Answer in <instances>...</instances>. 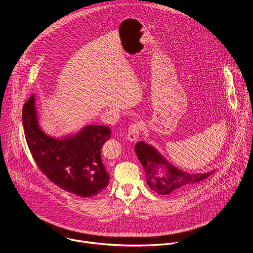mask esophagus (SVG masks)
I'll return each instance as SVG.
<instances>
[{
    "mask_svg": "<svg viewBox=\"0 0 253 253\" xmlns=\"http://www.w3.org/2000/svg\"><path fill=\"white\" fill-rule=\"evenodd\" d=\"M141 129H142V124L139 122L130 125V127L128 128V134H127L128 141H130V142L137 141V139L139 138Z\"/></svg>",
    "mask_w": 253,
    "mask_h": 253,
    "instance_id": "34e87169",
    "label": "esophagus"
}]
</instances>
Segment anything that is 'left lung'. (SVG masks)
<instances>
[{
    "label": "left lung",
    "mask_w": 253,
    "mask_h": 253,
    "mask_svg": "<svg viewBox=\"0 0 253 253\" xmlns=\"http://www.w3.org/2000/svg\"><path fill=\"white\" fill-rule=\"evenodd\" d=\"M135 153L141 162L150 189L161 195L182 190L202 181L215 170L205 173H188L169 162L154 146L140 141L135 145Z\"/></svg>",
    "instance_id": "left-lung-1"
}]
</instances>
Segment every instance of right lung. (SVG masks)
<instances>
[{"label":"right lung","mask_w":253,"mask_h":253,"mask_svg":"<svg viewBox=\"0 0 253 253\" xmlns=\"http://www.w3.org/2000/svg\"><path fill=\"white\" fill-rule=\"evenodd\" d=\"M22 120L36 163L58 187L80 197H93L109 183L110 175L102 162L101 149L110 139V128L86 125L76 133L51 136L40 126L35 95L25 103Z\"/></svg>","instance_id":"right-lung-1"}]
</instances>
